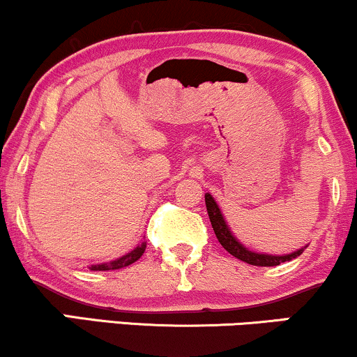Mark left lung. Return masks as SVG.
Instances as JSON below:
<instances>
[{
    "instance_id": "left-lung-1",
    "label": "left lung",
    "mask_w": 357,
    "mask_h": 357,
    "mask_svg": "<svg viewBox=\"0 0 357 357\" xmlns=\"http://www.w3.org/2000/svg\"><path fill=\"white\" fill-rule=\"evenodd\" d=\"M204 201H206V209H208L209 221H211L218 241L221 243V246L225 248L229 255H233L234 257H238V259L244 261V263L252 264V266H279L281 263H286V261H291L294 259V257H298L299 255H303L304 249L307 248L306 244V246H303L301 249H296L294 252H289V255H268V252L251 251V249L244 246V244L236 238L233 231L229 229L225 216H222L220 206H218L216 199H214L209 192H206L204 195Z\"/></svg>"
}]
</instances>
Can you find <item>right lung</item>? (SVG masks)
Returning <instances> with one entry per match:
<instances>
[{
	"label": "right lung",
	"instance_id": "right-lung-1",
	"mask_svg": "<svg viewBox=\"0 0 357 357\" xmlns=\"http://www.w3.org/2000/svg\"><path fill=\"white\" fill-rule=\"evenodd\" d=\"M144 249H146V243L143 241L141 244H137V246L132 249V251L126 252V255L121 256V257H118V259L109 261V263L91 264V266H89V269H91V271H111V269L126 268V266L132 264V263H135V261H137L141 256H143Z\"/></svg>",
	"mask_w": 357,
	"mask_h": 357
}]
</instances>
